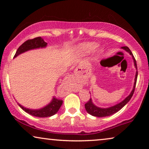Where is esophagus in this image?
<instances>
[{"instance_id": "1", "label": "esophagus", "mask_w": 149, "mask_h": 149, "mask_svg": "<svg viewBox=\"0 0 149 149\" xmlns=\"http://www.w3.org/2000/svg\"><path fill=\"white\" fill-rule=\"evenodd\" d=\"M69 79H70V81H74V77H70V78H69Z\"/></svg>"}]
</instances>
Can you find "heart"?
<instances>
[{
    "instance_id": "heart-1",
    "label": "heart",
    "mask_w": 149,
    "mask_h": 149,
    "mask_svg": "<svg viewBox=\"0 0 149 149\" xmlns=\"http://www.w3.org/2000/svg\"><path fill=\"white\" fill-rule=\"evenodd\" d=\"M97 44L96 42H83L82 44H80L79 45V50L80 51L81 54H91L93 50L96 48ZM103 51L102 49H98L95 52V55L97 56H100L102 54Z\"/></svg>"
}]
</instances>
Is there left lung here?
Wrapping results in <instances>:
<instances>
[{"instance_id":"left-lung-1","label":"left lung","mask_w":149,"mask_h":149,"mask_svg":"<svg viewBox=\"0 0 149 149\" xmlns=\"http://www.w3.org/2000/svg\"><path fill=\"white\" fill-rule=\"evenodd\" d=\"M121 49H123L125 51L129 53V54L131 55L132 57V59L134 60V66L136 69V75H135V79H134V87L133 89L128 96L125 97V99L123 100V101H121V102L117 104L112 106V107H108V108H101L97 107L96 105H95L93 102H92V99L90 98L89 100L85 104V108L86 111L88 113L89 115L94 116V117H109V116H111L113 114H115L120 111L122 108H123L124 106L127 104V103L130 100V99L132 98V95L134 94V90H135V87L136 84V81H137V77H138V70H137V64H136V61L134 58V57L132 54V53L129 48L127 47H122ZM90 92V91H89Z\"/></svg>"}]
</instances>
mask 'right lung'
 I'll return each mask as SVG.
<instances>
[{"instance_id":"obj_1","label":"right lung","mask_w":149,"mask_h":149,"mask_svg":"<svg viewBox=\"0 0 149 149\" xmlns=\"http://www.w3.org/2000/svg\"><path fill=\"white\" fill-rule=\"evenodd\" d=\"M47 43L45 42L43 38L41 37H36L33 39L28 40L26 42H24L19 48L17 49V52H16L14 58L19 56V55L23 54L24 52H28V51L40 48H45ZM63 103V101L60 99L56 98V97H53L52 100L48 104H47L45 107L40 108L38 109H28L23 107V106L18 103V105L19 106L20 108L28 114L31 115L34 117H49L51 116L54 115L55 114L58 113L59 109H60L61 106Z\"/></svg>"}]
</instances>
